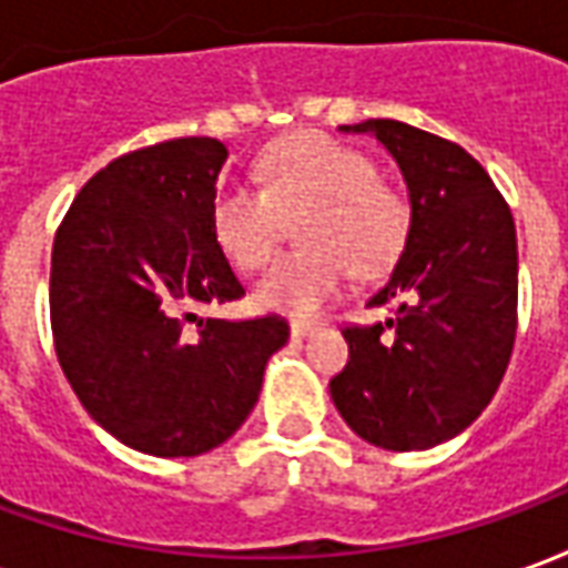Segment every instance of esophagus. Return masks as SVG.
<instances>
[{
	"instance_id": "esophagus-1",
	"label": "esophagus",
	"mask_w": 568,
	"mask_h": 568,
	"mask_svg": "<svg viewBox=\"0 0 568 568\" xmlns=\"http://www.w3.org/2000/svg\"><path fill=\"white\" fill-rule=\"evenodd\" d=\"M292 337H307V334L316 332V322H307V320H292Z\"/></svg>"
}]
</instances>
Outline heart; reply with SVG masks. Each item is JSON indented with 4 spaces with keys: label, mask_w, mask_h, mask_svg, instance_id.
<instances>
[{
    "label": "heart",
    "mask_w": 568,
    "mask_h": 568,
    "mask_svg": "<svg viewBox=\"0 0 568 568\" xmlns=\"http://www.w3.org/2000/svg\"><path fill=\"white\" fill-rule=\"evenodd\" d=\"M261 187L222 185L212 197V234L240 271L273 258L285 219L297 220L295 252L255 285V304L307 316L356 276L389 271L410 231L405 197L377 182V166L325 133H295L261 154Z\"/></svg>",
    "instance_id": "heart-1"
}]
</instances>
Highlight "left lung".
<instances>
[{
	"label": "left lung",
	"instance_id": "obj_1",
	"mask_svg": "<svg viewBox=\"0 0 568 568\" xmlns=\"http://www.w3.org/2000/svg\"><path fill=\"white\" fill-rule=\"evenodd\" d=\"M398 163L410 231L368 307L395 316L344 328L328 383L346 426L383 450H426L471 426L499 389L517 334V234L487 170L450 140L389 118L344 124Z\"/></svg>",
	"mask_w": 568,
	"mask_h": 568
}]
</instances>
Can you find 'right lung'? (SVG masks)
<instances>
[{
    "mask_svg": "<svg viewBox=\"0 0 568 568\" xmlns=\"http://www.w3.org/2000/svg\"><path fill=\"white\" fill-rule=\"evenodd\" d=\"M227 149L187 136L103 166L57 227L51 332L60 368L100 426L149 456H200L246 423L288 322L199 320L246 295L212 234Z\"/></svg>",
    "mask_w": 568,
    "mask_h": 568,
    "instance_id": "obj_1",
    "label": "right lung"
}]
</instances>
